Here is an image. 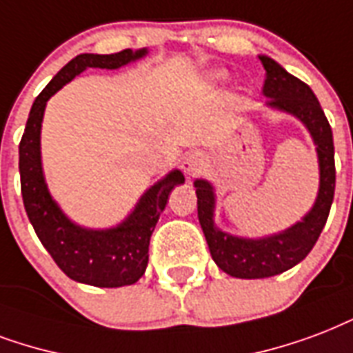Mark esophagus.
Segmentation results:
<instances>
[{
	"label": "esophagus",
	"mask_w": 353,
	"mask_h": 353,
	"mask_svg": "<svg viewBox=\"0 0 353 353\" xmlns=\"http://www.w3.org/2000/svg\"><path fill=\"white\" fill-rule=\"evenodd\" d=\"M205 168V157L200 152H190L183 159V170L188 176H198Z\"/></svg>",
	"instance_id": "esophagus-1"
}]
</instances>
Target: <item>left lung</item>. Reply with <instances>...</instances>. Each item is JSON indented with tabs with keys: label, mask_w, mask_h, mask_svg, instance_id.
<instances>
[{
	"label": "left lung",
	"mask_w": 353,
	"mask_h": 353,
	"mask_svg": "<svg viewBox=\"0 0 353 353\" xmlns=\"http://www.w3.org/2000/svg\"><path fill=\"white\" fill-rule=\"evenodd\" d=\"M266 70L263 92L266 105L290 112L307 125L309 133L316 144L320 165L319 198L313 209L302 222L289 228L279 235L266 239H239L231 236L212 224V207L214 194L212 187L203 179H196V196H198V219L207 239L214 263L233 278L259 279L270 278L276 274L289 270L313 250L320 233L326 225L327 214L332 209L335 194V150H333V133L326 114L320 107L313 90L294 75L287 74L276 61L259 57Z\"/></svg>",
	"instance_id": "8db88e82"
}]
</instances>
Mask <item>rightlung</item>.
I'll return each instance as SVG.
<instances>
[{"mask_svg": "<svg viewBox=\"0 0 353 353\" xmlns=\"http://www.w3.org/2000/svg\"><path fill=\"white\" fill-rule=\"evenodd\" d=\"M146 55V50H123L111 55L81 53L72 59L34 99L20 141L21 198L34 233L68 278L94 287H123L142 278L148 266V248L172 188L185 177L179 170L148 188L125 222L105 231L83 230L72 224L51 200L40 165V128L46 101L87 68H120Z\"/></svg>", "mask_w": 353, "mask_h": 353, "instance_id": "right-lung-1", "label": "right lung"}]
</instances>
